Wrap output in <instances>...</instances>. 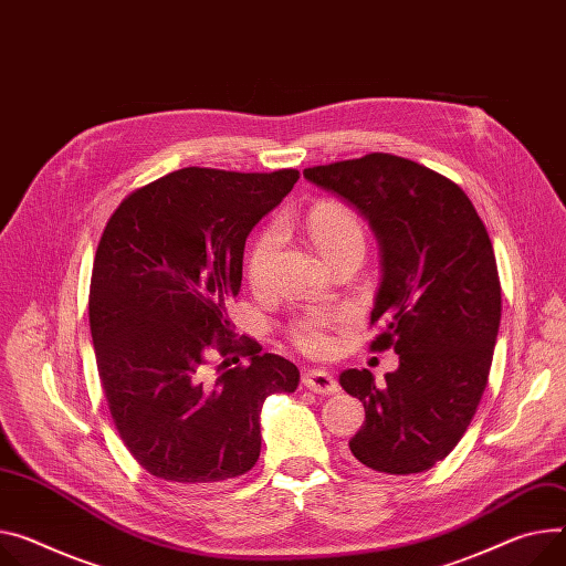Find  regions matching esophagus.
Listing matches in <instances>:
<instances>
[{"mask_svg":"<svg viewBox=\"0 0 566 566\" xmlns=\"http://www.w3.org/2000/svg\"><path fill=\"white\" fill-rule=\"evenodd\" d=\"M301 382L306 385L308 389H313V392H317V395H335V392H339L337 378L331 371H324V369L303 371Z\"/></svg>","mask_w":566,"mask_h":566,"instance_id":"obj_1","label":"esophagus"}]
</instances>
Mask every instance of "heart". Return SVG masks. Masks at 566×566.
<instances>
[{"label":"heart","instance_id":"heart-1","mask_svg":"<svg viewBox=\"0 0 566 566\" xmlns=\"http://www.w3.org/2000/svg\"><path fill=\"white\" fill-rule=\"evenodd\" d=\"M306 229L317 244V249L331 260L335 253L352 249V247H365V231L358 217L337 201H317L308 214H306ZM281 244V231L279 227H268L260 231L249 249L247 255V276L253 287L268 285L272 276L274 255ZM337 315L326 311H308L294 319L290 335L292 342L301 352L322 356L333 349V322Z\"/></svg>","mask_w":566,"mask_h":566}]
</instances>
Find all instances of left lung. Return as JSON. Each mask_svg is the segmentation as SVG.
Here are the masks:
<instances>
[{
    "mask_svg": "<svg viewBox=\"0 0 566 566\" xmlns=\"http://www.w3.org/2000/svg\"><path fill=\"white\" fill-rule=\"evenodd\" d=\"M303 177L354 206L376 233L382 276L371 352L399 354L382 385L369 369L339 374L365 406L349 451L380 473L426 471L462 440L488 387L501 324L488 229L460 186L401 156L367 154Z\"/></svg>",
    "mask_w": 566,
    "mask_h": 566,
    "instance_id": "obj_1",
    "label": "left lung"
}]
</instances>
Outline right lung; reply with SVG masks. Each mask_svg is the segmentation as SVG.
<instances>
[{
  "label": "right lung",
  "mask_w": 566,
  "mask_h": 566,
  "mask_svg": "<svg viewBox=\"0 0 566 566\" xmlns=\"http://www.w3.org/2000/svg\"><path fill=\"white\" fill-rule=\"evenodd\" d=\"M296 179V169L184 167L128 195L102 233L88 301L102 387L126 449L174 488L247 473L265 399L298 385L296 365L238 342L227 315L247 235ZM210 350L237 356L214 379Z\"/></svg>",
  "instance_id": "add662e5"
}]
</instances>
